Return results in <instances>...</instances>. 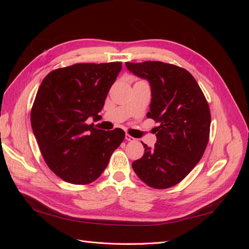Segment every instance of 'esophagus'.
<instances>
[{"label":"esophagus","mask_w":249,"mask_h":249,"mask_svg":"<svg viewBox=\"0 0 249 249\" xmlns=\"http://www.w3.org/2000/svg\"><path fill=\"white\" fill-rule=\"evenodd\" d=\"M125 140H126V141H130V142L136 141V139H135L134 137H132L131 135H129V134H125Z\"/></svg>","instance_id":"esophagus-1"}]
</instances>
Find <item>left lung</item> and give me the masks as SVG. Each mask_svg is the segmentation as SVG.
<instances>
[{"instance_id": "1", "label": "left lung", "mask_w": 249, "mask_h": 249, "mask_svg": "<svg viewBox=\"0 0 249 249\" xmlns=\"http://www.w3.org/2000/svg\"><path fill=\"white\" fill-rule=\"evenodd\" d=\"M126 69L148 80L152 103L147 117L159 123L157 143L134 161L138 178L155 189L178 184L201 159L210 138L211 112L197 82L182 67L161 61L126 62Z\"/></svg>"}]
</instances>
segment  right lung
<instances>
[{
  "instance_id": "1",
  "label": "right lung",
  "mask_w": 249,
  "mask_h": 249,
  "mask_svg": "<svg viewBox=\"0 0 249 249\" xmlns=\"http://www.w3.org/2000/svg\"><path fill=\"white\" fill-rule=\"evenodd\" d=\"M122 62L77 63L43 79L31 109V124L44 162L60 178L87 185L99 178L124 139L122 129L104 131L99 116Z\"/></svg>"
}]
</instances>
